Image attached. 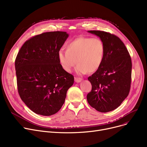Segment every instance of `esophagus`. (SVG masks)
<instances>
[{
    "instance_id": "esophagus-1",
    "label": "esophagus",
    "mask_w": 147,
    "mask_h": 147,
    "mask_svg": "<svg viewBox=\"0 0 147 147\" xmlns=\"http://www.w3.org/2000/svg\"><path fill=\"white\" fill-rule=\"evenodd\" d=\"M82 80V79L81 78H74V81L76 82V83H80L81 82Z\"/></svg>"
}]
</instances>
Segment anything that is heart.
<instances>
[{
    "mask_svg": "<svg viewBox=\"0 0 147 147\" xmlns=\"http://www.w3.org/2000/svg\"><path fill=\"white\" fill-rule=\"evenodd\" d=\"M104 55L105 46L100 38L82 36L69 42L67 49H60L58 58L62 68L67 72L78 63L76 71L82 75L97 71L102 64Z\"/></svg>",
    "mask_w": 147,
    "mask_h": 147,
    "instance_id": "obj_1",
    "label": "heart"
}]
</instances>
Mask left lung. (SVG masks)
Listing matches in <instances>:
<instances>
[{"label":"left lung","instance_id":"8db88e82","mask_svg":"<svg viewBox=\"0 0 147 147\" xmlns=\"http://www.w3.org/2000/svg\"><path fill=\"white\" fill-rule=\"evenodd\" d=\"M88 32L101 38L105 55L101 67L88 78L92 90L87 95V100L97 111L109 112L119 107L129 95L132 61L125 44L117 36L102 31Z\"/></svg>","mask_w":147,"mask_h":147}]
</instances>
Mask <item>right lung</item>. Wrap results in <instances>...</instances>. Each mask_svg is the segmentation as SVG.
Returning a JSON list of instances; mask_svg holds the SVG:
<instances>
[{"mask_svg":"<svg viewBox=\"0 0 147 147\" xmlns=\"http://www.w3.org/2000/svg\"><path fill=\"white\" fill-rule=\"evenodd\" d=\"M64 32L35 36L22 46L15 61L18 91L34 113L45 116L63 105L74 76L62 68L58 52L68 37Z\"/></svg>","mask_w":147,"mask_h":147,"instance_id":"obj_1","label":"right lung"}]
</instances>
